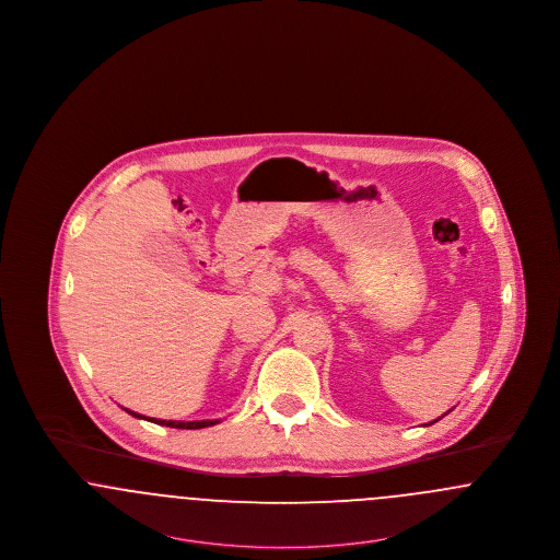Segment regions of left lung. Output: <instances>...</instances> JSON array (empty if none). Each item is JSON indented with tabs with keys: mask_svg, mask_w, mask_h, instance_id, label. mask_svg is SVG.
Instances as JSON below:
<instances>
[{
	"mask_svg": "<svg viewBox=\"0 0 560 560\" xmlns=\"http://www.w3.org/2000/svg\"><path fill=\"white\" fill-rule=\"evenodd\" d=\"M441 418H443V416H441ZM441 418H439V420H441ZM434 422H436V420H434ZM434 422H430V424H434Z\"/></svg>",
	"mask_w": 560,
	"mask_h": 560,
	"instance_id": "left-lung-1",
	"label": "left lung"
}]
</instances>
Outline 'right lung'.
Returning a JSON list of instances; mask_svg holds the SVG:
<instances>
[{
	"label": "right lung",
	"instance_id": "add662e5",
	"mask_svg": "<svg viewBox=\"0 0 560 560\" xmlns=\"http://www.w3.org/2000/svg\"><path fill=\"white\" fill-rule=\"evenodd\" d=\"M130 416L133 418H140V420H149V422H153V424H160V427H170V428H183V430H199V428H208L213 427V424H218L220 420H201V422H178V420H158V418H144V416H140V413H136V411H130V409H126Z\"/></svg>",
	"mask_w": 560,
	"mask_h": 560
}]
</instances>
